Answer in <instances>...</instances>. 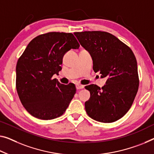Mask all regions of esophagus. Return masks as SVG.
I'll return each instance as SVG.
<instances>
[{
  "mask_svg": "<svg viewBox=\"0 0 154 154\" xmlns=\"http://www.w3.org/2000/svg\"><path fill=\"white\" fill-rule=\"evenodd\" d=\"M75 87H76L77 89H81L84 87V85H80V84H76L75 85Z\"/></svg>",
  "mask_w": 154,
  "mask_h": 154,
  "instance_id": "34e87169",
  "label": "esophagus"
}]
</instances>
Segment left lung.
Returning <instances> with one entry per match:
<instances>
[{
	"label": "left lung",
	"instance_id": "left-lung-1",
	"mask_svg": "<svg viewBox=\"0 0 154 154\" xmlns=\"http://www.w3.org/2000/svg\"><path fill=\"white\" fill-rule=\"evenodd\" d=\"M93 60V69L107 78L100 89L96 85L85 86L90 98L85 110L92 119L113 122L126 114L136 96L139 80L137 61L133 51L118 38L100 31L74 33Z\"/></svg>",
	"mask_w": 154,
	"mask_h": 154
}]
</instances>
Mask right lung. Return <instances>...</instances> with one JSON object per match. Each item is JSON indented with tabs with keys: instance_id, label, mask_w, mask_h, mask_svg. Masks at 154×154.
Returning a JSON list of instances; mask_svg holds the SVG:
<instances>
[{
	"instance_id": "add662e5",
	"label": "right lung",
	"mask_w": 154,
	"mask_h": 154,
	"mask_svg": "<svg viewBox=\"0 0 154 154\" xmlns=\"http://www.w3.org/2000/svg\"><path fill=\"white\" fill-rule=\"evenodd\" d=\"M80 45L71 33L49 32L34 38L16 65V89L21 103L33 116L51 120L62 116L75 94V87L52 79L62 69L63 58Z\"/></svg>"
}]
</instances>
